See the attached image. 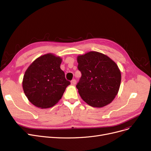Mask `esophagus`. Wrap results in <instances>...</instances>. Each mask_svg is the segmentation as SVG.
I'll list each match as a JSON object with an SVG mask.
<instances>
[{"label": "esophagus", "instance_id": "34e87169", "mask_svg": "<svg viewBox=\"0 0 151 151\" xmlns=\"http://www.w3.org/2000/svg\"><path fill=\"white\" fill-rule=\"evenodd\" d=\"M76 83V81L75 80H72L71 81V85H75Z\"/></svg>", "mask_w": 151, "mask_h": 151}]
</instances>
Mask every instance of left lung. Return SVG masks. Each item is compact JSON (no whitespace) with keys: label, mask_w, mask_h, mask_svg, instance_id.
Returning a JSON list of instances; mask_svg holds the SVG:
<instances>
[{"label":"left lung","mask_w":151,"mask_h":151,"mask_svg":"<svg viewBox=\"0 0 151 151\" xmlns=\"http://www.w3.org/2000/svg\"><path fill=\"white\" fill-rule=\"evenodd\" d=\"M81 77L76 85L82 99L101 108L112 102L119 91L121 72L116 63L100 52L91 51L77 57Z\"/></svg>","instance_id":"obj_1"}]
</instances>
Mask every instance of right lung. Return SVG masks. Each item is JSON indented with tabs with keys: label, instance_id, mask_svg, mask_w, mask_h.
I'll return each instance as SVG.
<instances>
[{
	"label": "right lung",
	"instance_id": "add662e5",
	"mask_svg": "<svg viewBox=\"0 0 151 151\" xmlns=\"http://www.w3.org/2000/svg\"><path fill=\"white\" fill-rule=\"evenodd\" d=\"M62 61L60 57L47 54L36 58L26 70L23 89L29 101L36 107H53L70 84L60 68Z\"/></svg>",
	"mask_w": 151,
	"mask_h": 151
}]
</instances>
